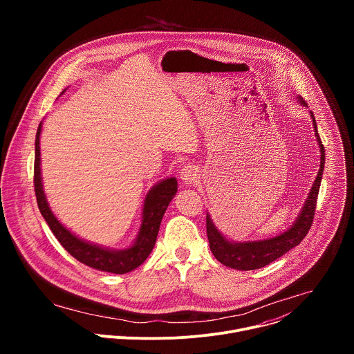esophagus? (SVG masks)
<instances>
[{"label":"esophagus","instance_id":"1","mask_svg":"<svg viewBox=\"0 0 354 354\" xmlns=\"http://www.w3.org/2000/svg\"><path fill=\"white\" fill-rule=\"evenodd\" d=\"M180 179L183 183L186 185H192L197 180V168L194 165H185L182 169H180Z\"/></svg>","mask_w":354,"mask_h":354}]
</instances>
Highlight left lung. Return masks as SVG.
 Masks as SVG:
<instances>
[{
  "label": "left lung",
  "instance_id": "obj_1",
  "mask_svg": "<svg viewBox=\"0 0 354 354\" xmlns=\"http://www.w3.org/2000/svg\"><path fill=\"white\" fill-rule=\"evenodd\" d=\"M299 104L302 106H307V104L299 96ZM311 113L313 124L315 129V137L319 145L321 151V165L317 175V179L310 190V194L307 197V201L304 207H302L299 216L297 217L295 223L283 234L263 239V241H248V242H231L228 241L214 225L213 220L210 218L209 213L206 216V227H207V236L210 249L213 252L214 258L221 262L223 265L236 269V270H255L261 269L280 257H283L286 252L297 246L302 239H304L313 225L315 207H317V198L318 192L322 180V172L325 167V147L321 141V137L318 134L317 122L314 118V113Z\"/></svg>",
  "mask_w": 354,
  "mask_h": 354
}]
</instances>
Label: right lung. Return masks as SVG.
I'll return each instance as SVG.
<instances>
[{
  "mask_svg": "<svg viewBox=\"0 0 354 354\" xmlns=\"http://www.w3.org/2000/svg\"><path fill=\"white\" fill-rule=\"evenodd\" d=\"M40 131L41 123L37 127L36 140H35V169H33V183L39 210L48 224L50 230L55 234L57 241L63 248L81 263L116 274H123L138 268L153 250L157 235L160 231L161 220L164 213L178 192V183L175 178H168L151 189L144 200L142 207V221L138 231V235L134 243L127 249H106L89 243L84 239H80L73 232H70L50 210L47 200L41 186V174H40Z\"/></svg>",
  "mask_w": 354,
  "mask_h": 354,
  "instance_id": "add662e5",
  "label": "right lung"
}]
</instances>
